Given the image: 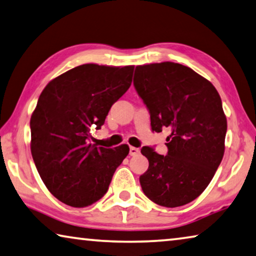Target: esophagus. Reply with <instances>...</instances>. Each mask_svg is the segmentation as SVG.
Returning <instances> with one entry per match:
<instances>
[{"label": "esophagus", "instance_id": "esophagus-1", "mask_svg": "<svg viewBox=\"0 0 256 256\" xmlns=\"http://www.w3.org/2000/svg\"><path fill=\"white\" fill-rule=\"evenodd\" d=\"M140 152L139 148H136V147H130V155L131 156H136Z\"/></svg>", "mask_w": 256, "mask_h": 256}]
</instances>
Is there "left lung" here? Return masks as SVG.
<instances>
[{
	"label": "left lung",
	"mask_w": 256,
	"mask_h": 256,
	"mask_svg": "<svg viewBox=\"0 0 256 256\" xmlns=\"http://www.w3.org/2000/svg\"><path fill=\"white\" fill-rule=\"evenodd\" d=\"M133 84L150 112L155 132L171 130L168 155L142 147L149 168L140 184L150 200L165 208L188 204L208 186L224 154L226 118L216 88L184 64L136 66Z\"/></svg>",
	"instance_id": "left-lung-1"
}]
</instances>
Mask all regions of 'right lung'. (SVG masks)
Segmentation results:
<instances>
[{
    "label": "right lung",
    "mask_w": 256,
    "mask_h": 256,
    "mask_svg": "<svg viewBox=\"0 0 256 256\" xmlns=\"http://www.w3.org/2000/svg\"><path fill=\"white\" fill-rule=\"evenodd\" d=\"M133 68L80 64L40 93L30 117V152L40 179L64 204L86 208L99 200L128 156V144H90V128H101L114 102L128 90Z\"/></svg>",
    "instance_id": "add662e5"
}]
</instances>
